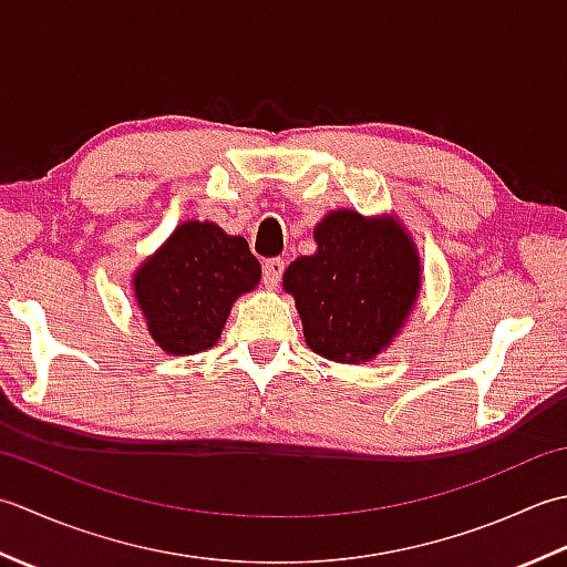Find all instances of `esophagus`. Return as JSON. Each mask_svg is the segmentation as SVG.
Segmentation results:
<instances>
[{
  "label": "esophagus",
  "mask_w": 567,
  "mask_h": 567,
  "mask_svg": "<svg viewBox=\"0 0 567 567\" xmlns=\"http://www.w3.org/2000/svg\"><path fill=\"white\" fill-rule=\"evenodd\" d=\"M264 286L267 288H276L279 286V281H281V276H284V269H286V261L284 259H267L264 261Z\"/></svg>",
  "instance_id": "34e87169"
}]
</instances>
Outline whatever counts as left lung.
<instances>
[{
	"mask_svg": "<svg viewBox=\"0 0 567 567\" xmlns=\"http://www.w3.org/2000/svg\"><path fill=\"white\" fill-rule=\"evenodd\" d=\"M316 254L284 274L308 348L340 364L391 344L419 300L421 257L394 217L332 210L313 229Z\"/></svg>",
	"mask_w": 567,
	"mask_h": 567,
	"instance_id": "8db88e82",
	"label": "left lung"
}]
</instances>
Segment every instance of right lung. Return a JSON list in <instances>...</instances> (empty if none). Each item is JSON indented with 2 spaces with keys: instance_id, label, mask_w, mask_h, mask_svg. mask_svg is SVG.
I'll return each mask as SVG.
<instances>
[{
  "instance_id": "add662e5",
  "label": "right lung",
  "mask_w": 567,
  "mask_h": 567,
  "mask_svg": "<svg viewBox=\"0 0 567 567\" xmlns=\"http://www.w3.org/2000/svg\"><path fill=\"white\" fill-rule=\"evenodd\" d=\"M261 279L245 237L188 219L134 274V296L148 334L168 354L210 350L235 300Z\"/></svg>"
}]
</instances>
